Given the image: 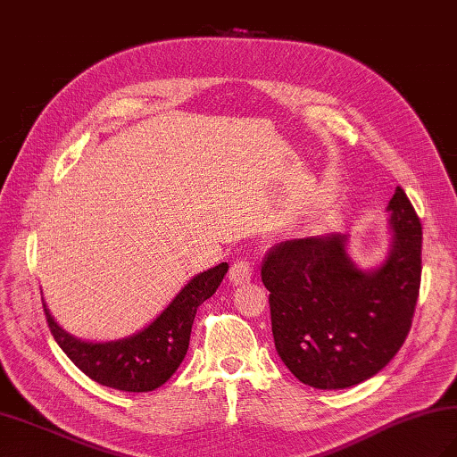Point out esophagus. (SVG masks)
<instances>
[{
	"label": "esophagus",
	"instance_id": "esophagus-1",
	"mask_svg": "<svg viewBox=\"0 0 457 457\" xmlns=\"http://www.w3.org/2000/svg\"><path fill=\"white\" fill-rule=\"evenodd\" d=\"M251 277H253V267H251V263L245 259L236 261V263L231 265V269H229V280L234 285L249 283Z\"/></svg>",
	"mask_w": 457,
	"mask_h": 457
}]
</instances>
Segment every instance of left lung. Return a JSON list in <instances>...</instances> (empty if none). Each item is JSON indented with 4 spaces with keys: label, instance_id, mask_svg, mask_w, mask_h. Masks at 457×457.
<instances>
[{
    "label": "left lung",
    "instance_id": "1",
    "mask_svg": "<svg viewBox=\"0 0 457 457\" xmlns=\"http://www.w3.org/2000/svg\"><path fill=\"white\" fill-rule=\"evenodd\" d=\"M386 210L393 241L375 269H359L339 234L280 241L261 267L277 352L290 373L314 389L367 381L411 332L422 275V226L401 187Z\"/></svg>",
    "mask_w": 457,
    "mask_h": 457
}]
</instances>
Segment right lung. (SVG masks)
I'll use <instances>...</instances> for the list:
<instances>
[{"mask_svg": "<svg viewBox=\"0 0 457 457\" xmlns=\"http://www.w3.org/2000/svg\"><path fill=\"white\" fill-rule=\"evenodd\" d=\"M226 273L228 263H220L190 278L147 328L115 342H82L54 322L45 300L43 308L56 344L92 381L125 393H149L167 383L180 367L196 310L216 293Z\"/></svg>", "mask_w": 457, "mask_h": 457, "instance_id": "1", "label": "right lung"}]
</instances>
